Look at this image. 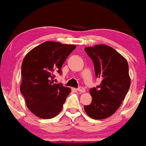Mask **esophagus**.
I'll list each match as a JSON object with an SVG mask.
<instances>
[{"label":"esophagus","mask_w":146,"mask_h":146,"mask_svg":"<svg viewBox=\"0 0 146 146\" xmlns=\"http://www.w3.org/2000/svg\"><path fill=\"white\" fill-rule=\"evenodd\" d=\"M78 90L80 93H85V91H86V90H85V88H84V87H79V88H78Z\"/></svg>","instance_id":"1"}]
</instances>
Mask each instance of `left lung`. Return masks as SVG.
Returning a JSON list of instances; mask_svg holds the SVG:
<instances>
[{
	"label": "left lung",
	"instance_id": "left-lung-1",
	"mask_svg": "<svg viewBox=\"0 0 146 146\" xmlns=\"http://www.w3.org/2000/svg\"><path fill=\"white\" fill-rule=\"evenodd\" d=\"M84 50L93 60L95 75L102 79L97 88L90 89L92 102L84 106L85 112L95 119L108 118L119 108L130 86L128 62L108 45L96 44Z\"/></svg>",
	"mask_w": 146,
	"mask_h": 146
}]
</instances>
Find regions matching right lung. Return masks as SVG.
Returning <instances> with one entry per match:
<instances>
[{
	"mask_svg": "<svg viewBox=\"0 0 146 146\" xmlns=\"http://www.w3.org/2000/svg\"><path fill=\"white\" fill-rule=\"evenodd\" d=\"M76 46L46 41L31 49L22 63L21 93L30 111L41 119L57 116L71 90L54 84L56 72Z\"/></svg>",
	"mask_w": 146,
	"mask_h": 146,
	"instance_id": "obj_1",
	"label": "right lung"
}]
</instances>
